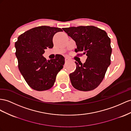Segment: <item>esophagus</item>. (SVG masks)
<instances>
[{"mask_svg":"<svg viewBox=\"0 0 131 131\" xmlns=\"http://www.w3.org/2000/svg\"><path fill=\"white\" fill-rule=\"evenodd\" d=\"M65 62H68L69 61V59L68 58H65Z\"/></svg>","mask_w":131,"mask_h":131,"instance_id":"34e87169","label":"esophagus"}]
</instances>
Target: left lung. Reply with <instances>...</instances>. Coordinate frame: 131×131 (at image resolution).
Returning <instances> with one entry per match:
<instances>
[{
    "instance_id": "8db88e82",
    "label": "left lung",
    "mask_w": 131,
    "mask_h": 131,
    "mask_svg": "<svg viewBox=\"0 0 131 131\" xmlns=\"http://www.w3.org/2000/svg\"><path fill=\"white\" fill-rule=\"evenodd\" d=\"M63 30L75 41V52H82L78 56L85 54L88 56L83 64L75 62V71L70 74L72 86L83 91L95 89L102 82L111 64L110 38L105 31L93 26H80Z\"/></svg>"
}]
</instances>
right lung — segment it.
I'll return each instance as SVG.
<instances>
[{
	"mask_svg": "<svg viewBox=\"0 0 131 131\" xmlns=\"http://www.w3.org/2000/svg\"><path fill=\"white\" fill-rule=\"evenodd\" d=\"M59 31H62V29L38 26L22 34L15 42L19 71L28 85L36 91L51 88L65 63L64 57L61 55H56L55 59L50 60L42 56L45 49L53 48V36Z\"/></svg>",
	"mask_w": 131,
	"mask_h": 131,
	"instance_id": "right-lung-1",
	"label": "right lung"
}]
</instances>
